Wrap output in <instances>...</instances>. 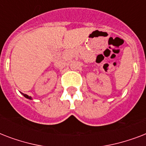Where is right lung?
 <instances>
[{
    "label": "right lung",
    "instance_id": "1",
    "mask_svg": "<svg viewBox=\"0 0 146 146\" xmlns=\"http://www.w3.org/2000/svg\"><path fill=\"white\" fill-rule=\"evenodd\" d=\"M21 94H22V95H23V96H24V97L26 98H28V99H29V100H33V98L31 97V96H29L28 95H26V94L22 93V92H21Z\"/></svg>",
    "mask_w": 146,
    "mask_h": 146
}]
</instances>
